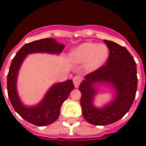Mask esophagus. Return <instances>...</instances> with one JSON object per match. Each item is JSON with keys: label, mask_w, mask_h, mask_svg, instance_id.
<instances>
[{"label": "esophagus", "mask_w": 146, "mask_h": 146, "mask_svg": "<svg viewBox=\"0 0 146 146\" xmlns=\"http://www.w3.org/2000/svg\"><path fill=\"white\" fill-rule=\"evenodd\" d=\"M73 84H74V86H75V88H78L80 85V84L81 82V77L80 76H75L73 77Z\"/></svg>", "instance_id": "34e87169"}]
</instances>
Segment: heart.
<instances>
[{"instance_id": "b5f03b06", "label": "heart", "mask_w": 146, "mask_h": 146, "mask_svg": "<svg viewBox=\"0 0 146 146\" xmlns=\"http://www.w3.org/2000/svg\"><path fill=\"white\" fill-rule=\"evenodd\" d=\"M109 57V48L104 44L84 42L70 51V60L76 64L85 63L88 71H95L102 67Z\"/></svg>"}]
</instances>
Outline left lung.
<instances>
[{"label":"left lung","instance_id":"1","mask_svg":"<svg viewBox=\"0 0 146 146\" xmlns=\"http://www.w3.org/2000/svg\"><path fill=\"white\" fill-rule=\"evenodd\" d=\"M110 49L106 64L86 75L79 87L84 119L93 125H108L125 115L131 107L138 85L137 66L129 51L115 42L104 40ZM106 83L115 91L113 100L105 107L94 106L97 85Z\"/></svg>","mask_w":146,"mask_h":146}]
</instances>
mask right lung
Masks as SVG:
<instances>
[{
  "mask_svg": "<svg viewBox=\"0 0 146 146\" xmlns=\"http://www.w3.org/2000/svg\"><path fill=\"white\" fill-rule=\"evenodd\" d=\"M65 45L58 43L54 39H41L24 45L11 61L7 77L8 98L15 112L34 125L42 127L54 122L60 114L62 105L74 89V85L72 80L56 83L47 92L40 102L34 106H26L22 103L16 88L21 65L27 54L37 52L58 54L63 51Z\"/></svg>",
  "mask_w": 146,
  "mask_h": 146,
  "instance_id": "add662e5",
  "label": "right lung"
}]
</instances>
